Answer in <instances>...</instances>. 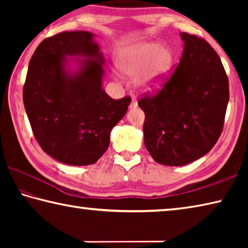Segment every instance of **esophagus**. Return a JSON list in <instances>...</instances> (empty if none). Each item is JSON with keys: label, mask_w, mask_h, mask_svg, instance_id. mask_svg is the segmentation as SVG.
<instances>
[{"label": "esophagus", "mask_w": 248, "mask_h": 248, "mask_svg": "<svg viewBox=\"0 0 248 248\" xmlns=\"http://www.w3.org/2000/svg\"><path fill=\"white\" fill-rule=\"evenodd\" d=\"M137 106H138V102H137V99L134 98V97H132L131 104H130V107H131V108H136Z\"/></svg>", "instance_id": "1"}]
</instances>
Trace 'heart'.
<instances>
[{
    "label": "heart",
    "instance_id": "b5f03b06",
    "mask_svg": "<svg viewBox=\"0 0 248 248\" xmlns=\"http://www.w3.org/2000/svg\"><path fill=\"white\" fill-rule=\"evenodd\" d=\"M174 65V54L158 43H144L121 53L119 68L131 78H140V85L148 91H156L164 85Z\"/></svg>",
    "mask_w": 248,
    "mask_h": 248
}]
</instances>
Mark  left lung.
I'll return each mask as SVG.
<instances>
[{"label": "left lung", "instance_id": "left-lung-1", "mask_svg": "<svg viewBox=\"0 0 248 248\" xmlns=\"http://www.w3.org/2000/svg\"><path fill=\"white\" fill-rule=\"evenodd\" d=\"M184 51L161 90L144 94V144L155 162L183 166L207 154L223 130L229 78L208 41L182 32Z\"/></svg>", "mask_w": 248, "mask_h": 248}]
</instances>
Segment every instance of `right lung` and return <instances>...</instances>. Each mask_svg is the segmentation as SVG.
Returning <instances> with one entry per match:
<instances>
[{
  "mask_svg": "<svg viewBox=\"0 0 248 248\" xmlns=\"http://www.w3.org/2000/svg\"><path fill=\"white\" fill-rule=\"evenodd\" d=\"M93 37L89 31H63L41 41L29 61L23 89L37 142L68 165L97 162L131 102L130 96L112 99L102 89L104 58ZM68 55L86 58L79 60L77 73L66 70Z\"/></svg>",
  "mask_w": 248,
  "mask_h": 248,
  "instance_id": "add662e5",
  "label": "right lung"
}]
</instances>
